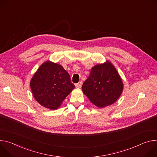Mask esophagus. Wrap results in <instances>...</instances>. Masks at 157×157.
<instances>
[{
	"label": "esophagus",
	"mask_w": 157,
	"mask_h": 157,
	"mask_svg": "<svg viewBox=\"0 0 157 157\" xmlns=\"http://www.w3.org/2000/svg\"><path fill=\"white\" fill-rule=\"evenodd\" d=\"M82 85V81L79 82L78 83L76 84V86H77V88H81Z\"/></svg>",
	"instance_id": "1"
}]
</instances>
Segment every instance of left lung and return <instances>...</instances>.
<instances>
[{
	"label": "left lung",
	"instance_id": "8db88e82",
	"mask_svg": "<svg viewBox=\"0 0 157 157\" xmlns=\"http://www.w3.org/2000/svg\"><path fill=\"white\" fill-rule=\"evenodd\" d=\"M123 89L122 80L109 61L92 67L89 78L82 85L83 94L98 108H103L115 102Z\"/></svg>",
	"mask_w": 157,
	"mask_h": 157
}]
</instances>
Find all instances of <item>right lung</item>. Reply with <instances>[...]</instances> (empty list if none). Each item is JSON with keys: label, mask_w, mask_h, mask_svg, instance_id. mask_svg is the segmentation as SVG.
I'll return each instance as SVG.
<instances>
[{"label": "right lung", "mask_w": 157, "mask_h": 157, "mask_svg": "<svg viewBox=\"0 0 157 157\" xmlns=\"http://www.w3.org/2000/svg\"><path fill=\"white\" fill-rule=\"evenodd\" d=\"M30 86L35 99L50 110L58 109L75 88L63 67L50 61L40 65L32 78Z\"/></svg>", "instance_id": "obj_1"}]
</instances>
